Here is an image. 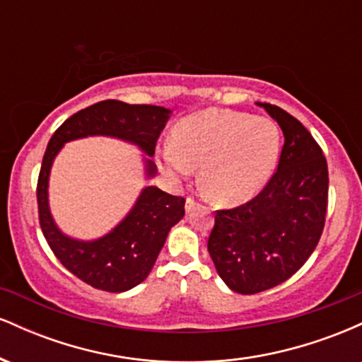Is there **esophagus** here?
Returning a JSON list of instances; mask_svg holds the SVG:
<instances>
[{
  "instance_id": "obj_1",
  "label": "esophagus",
  "mask_w": 362,
  "mask_h": 362,
  "mask_svg": "<svg viewBox=\"0 0 362 362\" xmlns=\"http://www.w3.org/2000/svg\"><path fill=\"white\" fill-rule=\"evenodd\" d=\"M197 207H199V204H195V201H194V199H187V201H185V211H187V213H192V211H195V209H197Z\"/></svg>"
}]
</instances>
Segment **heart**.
<instances>
[{"label":"heart","instance_id":"heart-1","mask_svg":"<svg viewBox=\"0 0 362 362\" xmlns=\"http://www.w3.org/2000/svg\"><path fill=\"white\" fill-rule=\"evenodd\" d=\"M281 129L272 119L228 109H206L177 124L163 165L173 175L201 180L223 204H243L267 185L281 156Z\"/></svg>","mask_w":362,"mask_h":362}]
</instances>
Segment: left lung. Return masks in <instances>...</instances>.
I'll use <instances>...</instances> for the list:
<instances>
[{"mask_svg":"<svg viewBox=\"0 0 362 362\" xmlns=\"http://www.w3.org/2000/svg\"><path fill=\"white\" fill-rule=\"evenodd\" d=\"M284 144L264 190L247 204L216 211L207 250L231 291L255 294L289 279L317 248L327 214L328 168L322 148L298 119L271 103Z\"/></svg>","mask_w":362,"mask_h":362,"instance_id":"8db88e82","label":"left lung"}]
</instances>
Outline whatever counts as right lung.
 Returning a JSON list of instances; mask_svg holds the SVG:
<instances>
[{"mask_svg":"<svg viewBox=\"0 0 362 362\" xmlns=\"http://www.w3.org/2000/svg\"><path fill=\"white\" fill-rule=\"evenodd\" d=\"M170 115L172 110L165 107L103 100L64 120L49 141L37 184L40 228L61 264L93 288L124 293L146 279L167 242L168 231L184 218L185 199L148 185L109 233L95 240L73 238L57 226L49 206V177L54 160L69 141L105 136L139 148L144 177L151 180L156 175L151 158Z\"/></svg>","mask_w":362,"mask_h":362,"instance_id":"add662e5","label":"right lung"}]
</instances>
